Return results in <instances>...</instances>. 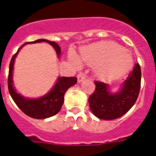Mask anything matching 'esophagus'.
<instances>
[{
    "label": "esophagus",
    "mask_w": 156,
    "mask_h": 156,
    "mask_svg": "<svg viewBox=\"0 0 156 156\" xmlns=\"http://www.w3.org/2000/svg\"><path fill=\"white\" fill-rule=\"evenodd\" d=\"M84 79H85V74L84 73H80L77 75V80H78V83H81Z\"/></svg>",
    "instance_id": "esophagus-1"
}]
</instances>
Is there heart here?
Returning <instances> with one entry per match:
<instances>
[{"instance_id":"obj_1","label":"heart","mask_w":156,"mask_h":156,"mask_svg":"<svg viewBox=\"0 0 156 156\" xmlns=\"http://www.w3.org/2000/svg\"><path fill=\"white\" fill-rule=\"evenodd\" d=\"M80 58L83 62L96 66L98 76L102 79H115L126 74L132 66V58L124 48L112 41H101L83 48ZM69 59L76 67L80 60L74 53Z\"/></svg>"}]
</instances>
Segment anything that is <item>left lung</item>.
Returning a JSON list of instances; mask_svg holds the SVG:
<instances>
[{
    "mask_svg": "<svg viewBox=\"0 0 156 156\" xmlns=\"http://www.w3.org/2000/svg\"><path fill=\"white\" fill-rule=\"evenodd\" d=\"M140 79V65L136 63L133 69L122 83L120 90L116 93H111L107 83L94 81L95 90L88 100L94 115L99 119L111 120L126 113L138 98Z\"/></svg>",
    "mask_w": 156,
    "mask_h": 156,
    "instance_id": "left-lung-1",
    "label": "left lung"
}]
</instances>
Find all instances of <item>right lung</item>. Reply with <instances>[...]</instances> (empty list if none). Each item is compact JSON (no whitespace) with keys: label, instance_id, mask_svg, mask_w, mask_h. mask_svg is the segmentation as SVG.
Here are the masks:
<instances>
[{"label":"right lung","instance_id":"1","mask_svg":"<svg viewBox=\"0 0 156 156\" xmlns=\"http://www.w3.org/2000/svg\"><path fill=\"white\" fill-rule=\"evenodd\" d=\"M41 42H47L55 48L58 57H60L61 48L58 46V44H57V43L54 41L39 39L33 42L25 43L24 44L22 45L19 48L18 51L14 55L11 60L8 77V90L15 103L26 115L34 119H46V118H49V117L56 115L60 111L64 102L65 93L67 91L70 87L75 85L77 82L76 77H58L55 85L54 86L51 90L47 94L38 98H28L17 93L13 87V80H12L15 59L20 49L24 45L27 44H35V43Z\"/></svg>","mask_w":156,"mask_h":156}]
</instances>
